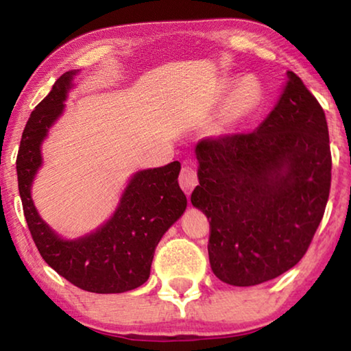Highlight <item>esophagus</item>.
<instances>
[{
  "instance_id": "1",
  "label": "esophagus",
  "mask_w": 351,
  "mask_h": 351,
  "mask_svg": "<svg viewBox=\"0 0 351 351\" xmlns=\"http://www.w3.org/2000/svg\"><path fill=\"white\" fill-rule=\"evenodd\" d=\"M180 186L184 190V193L190 195L192 193V190L195 189V186L198 184V176H197V171H195L192 167H182L181 173H180Z\"/></svg>"
}]
</instances>
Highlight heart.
I'll return each instance as SVG.
<instances>
[{
	"mask_svg": "<svg viewBox=\"0 0 351 351\" xmlns=\"http://www.w3.org/2000/svg\"><path fill=\"white\" fill-rule=\"evenodd\" d=\"M261 100H263V90L255 77L246 75L241 80L239 77H232L223 82L217 93L215 102L217 105H224L215 122L212 123V134L224 136L234 132L260 108Z\"/></svg>",
	"mask_w": 351,
	"mask_h": 351,
	"instance_id": "1",
	"label": "heart"
}]
</instances>
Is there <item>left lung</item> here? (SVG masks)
Wrapping results in <instances>:
<instances>
[{
    "label": "left lung",
    "mask_w": 351,
    "mask_h": 351,
    "mask_svg": "<svg viewBox=\"0 0 351 351\" xmlns=\"http://www.w3.org/2000/svg\"><path fill=\"white\" fill-rule=\"evenodd\" d=\"M190 201L209 218L210 268L234 287L272 280L304 257L331 184L325 112L293 71L254 133L201 141Z\"/></svg>",
    "instance_id": "1"
}]
</instances>
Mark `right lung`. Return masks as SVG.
Returning a JSON list of instances; mask_svg holds the SVG:
<instances>
[{
    "label": "right lung",
    "instance_id": "obj_1",
    "mask_svg": "<svg viewBox=\"0 0 351 351\" xmlns=\"http://www.w3.org/2000/svg\"><path fill=\"white\" fill-rule=\"evenodd\" d=\"M79 69L58 79L35 106L21 136L16 175L23 210L41 257L77 288L97 294L127 293L150 277L154 249L182 217L186 195L178 184L181 164L138 170L130 176L114 212L91 232L64 239L40 217L32 186L43 165L41 147L52 125L63 116Z\"/></svg>",
    "mask_w": 351,
    "mask_h": 351
}]
</instances>
